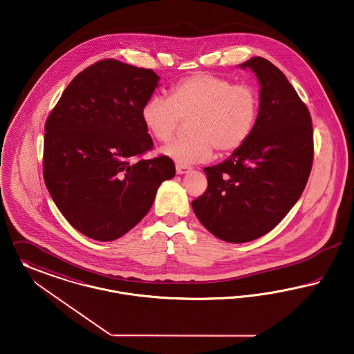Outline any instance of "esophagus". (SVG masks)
<instances>
[{"instance_id":"obj_1","label":"esophagus","mask_w":354,"mask_h":354,"mask_svg":"<svg viewBox=\"0 0 354 354\" xmlns=\"http://www.w3.org/2000/svg\"><path fill=\"white\" fill-rule=\"evenodd\" d=\"M190 170L189 167H186V165H180V164H177L176 165V171H177V174H185Z\"/></svg>"}]
</instances>
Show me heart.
I'll return each mask as SVG.
<instances>
[{"mask_svg":"<svg viewBox=\"0 0 354 354\" xmlns=\"http://www.w3.org/2000/svg\"><path fill=\"white\" fill-rule=\"evenodd\" d=\"M260 112L254 88L234 84L227 78L196 73L176 82L168 98L153 95L142 105L141 120L151 137L169 142L183 121H187V137L164 148V153L180 164L207 161L213 149L232 154L248 142Z\"/></svg>","mask_w":354,"mask_h":354,"instance_id":"1","label":"heart"}]
</instances>
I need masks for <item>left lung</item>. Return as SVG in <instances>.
I'll return each mask as SVG.
<instances>
[{
  "label": "left lung",
  "mask_w": 354,
  "mask_h": 354,
  "mask_svg": "<svg viewBox=\"0 0 354 354\" xmlns=\"http://www.w3.org/2000/svg\"><path fill=\"white\" fill-rule=\"evenodd\" d=\"M261 85L256 128L241 149L204 169L207 187L192 206L205 227L223 241H253L274 229L301 197L315 147L312 117L288 78L270 61L253 57Z\"/></svg>",
  "instance_id": "obj_1"
}]
</instances>
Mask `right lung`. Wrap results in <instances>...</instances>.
<instances>
[{"instance_id": "right-lung-1", "label": "right lung", "mask_w": 354, "mask_h": 354, "mask_svg": "<svg viewBox=\"0 0 354 354\" xmlns=\"http://www.w3.org/2000/svg\"><path fill=\"white\" fill-rule=\"evenodd\" d=\"M158 75L105 58L66 86L45 122L44 180L75 229L97 241L128 233L148 213L158 186L176 174L153 148L141 109Z\"/></svg>"}]
</instances>
